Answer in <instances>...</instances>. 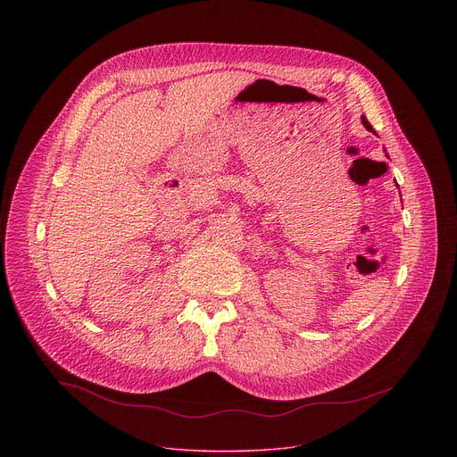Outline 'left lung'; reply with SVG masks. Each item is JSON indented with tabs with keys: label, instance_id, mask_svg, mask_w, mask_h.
Listing matches in <instances>:
<instances>
[{
	"label": "left lung",
	"instance_id": "left-lung-1",
	"mask_svg": "<svg viewBox=\"0 0 457 457\" xmlns=\"http://www.w3.org/2000/svg\"><path fill=\"white\" fill-rule=\"evenodd\" d=\"M361 122H363V126L369 129V132H372V126H370V122H369L365 117H361Z\"/></svg>",
	"mask_w": 457,
	"mask_h": 457
}]
</instances>
